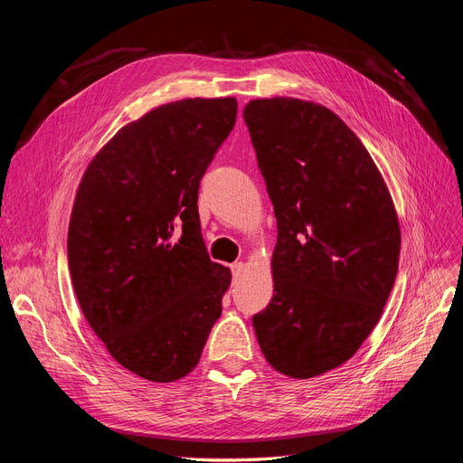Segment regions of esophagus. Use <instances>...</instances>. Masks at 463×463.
<instances>
[{
    "label": "esophagus",
    "mask_w": 463,
    "mask_h": 463,
    "mask_svg": "<svg viewBox=\"0 0 463 463\" xmlns=\"http://www.w3.org/2000/svg\"><path fill=\"white\" fill-rule=\"evenodd\" d=\"M232 272H233V278L237 279V278H241V274L245 272V262H233L232 264Z\"/></svg>",
    "instance_id": "obj_1"
}]
</instances>
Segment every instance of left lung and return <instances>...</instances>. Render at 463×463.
Wrapping results in <instances>:
<instances>
[{
	"label": "left lung",
	"mask_w": 463,
	"mask_h": 463,
	"mask_svg": "<svg viewBox=\"0 0 463 463\" xmlns=\"http://www.w3.org/2000/svg\"><path fill=\"white\" fill-rule=\"evenodd\" d=\"M243 118L278 220L274 296L253 326L266 361L303 381L354 357L376 326L398 274V214L332 109L276 96L250 100Z\"/></svg>",
	"instance_id": "left-lung-1"
}]
</instances>
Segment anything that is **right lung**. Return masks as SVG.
Masks as SVG:
<instances>
[{
    "label": "right lung",
    "mask_w": 463,
    "mask_h": 463,
    "mask_svg": "<svg viewBox=\"0 0 463 463\" xmlns=\"http://www.w3.org/2000/svg\"><path fill=\"white\" fill-rule=\"evenodd\" d=\"M235 116L233 96L154 108L96 152L75 194L67 259L80 311L150 383L197 367L222 315L232 272L208 259L197 199Z\"/></svg>",
    "instance_id": "obj_1"
}]
</instances>
